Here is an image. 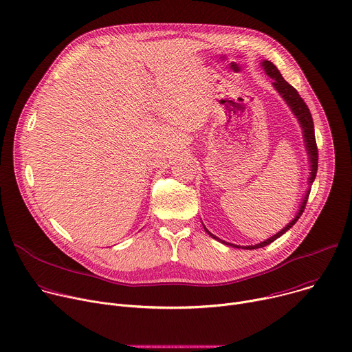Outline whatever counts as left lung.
<instances>
[{"label": "left lung", "instance_id": "1", "mask_svg": "<svg viewBox=\"0 0 352 352\" xmlns=\"http://www.w3.org/2000/svg\"><path fill=\"white\" fill-rule=\"evenodd\" d=\"M260 65H261V67L264 69V72L267 73V76H270V77L274 80V82H272L274 88L278 91V94L283 98V101L286 102V105L291 108L292 113L295 115V118L298 119V122H299V124H300V127H302L303 142H305L306 153H307V155H309V164H310V166H309V167H310V173H309V174H310V177H309V179H307L309 188H307L306 194H305V197H303V199H302V202H300V206H299V210H298L296 216H295L289 223H287V225H286L280 232H278V233L274 234L272 237H270V239H267V240H264V241H261V243H258V244H254V245H243L241 248H244V250H255V248L265 247V245L271 244L272 241H275L278 237H280L285 232H287V230H289V229L295 225V223L298 221V219L300 217V214H302L303 210H305V206H306V202H307V198H309V194H310V186H311V184H313V181H314V178H316V174H317V163H318V151H317V144H316V138H314V124H313V118H311V113H310L307 105H306L305 101L300 98V95L298 94V91H296L289 82L285 81V78L282 77V74L279 73V70L274 66V63H271L270 60H263V61L260 63ZM204 229L206 230V233H208L209 236H212V237L216 239L217 241H220V243H223V244L232 245V247H236V248H240V245H236V244H232V243H226L225 240L217 239V237L213 236L205 226H204Z\"/></svg>", "mask_w": 352, "mask_h": 352}]
</instances>
